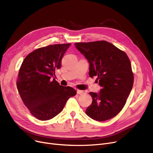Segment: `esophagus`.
<instances>
[{
  "label": "esophagus",
  "mask_w": 153,
  "mask_h": 153,
  "mask_svg": "<svg viewBox=\"0 0 153 153\" xmlns=\"http://www.w3.org/2000/svg\"><path fill=\"white\" fill-rule=\"evenodd\" d=\"M84 92L83 91H81V90H77V94H84Z\"/></svg>",
  "instance_id": "esophagus-1"
}]
</instances>
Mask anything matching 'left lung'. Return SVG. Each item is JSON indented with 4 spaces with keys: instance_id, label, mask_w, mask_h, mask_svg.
Returning a JSON list of instances; mask_svg holds the SVG:
<instances>
[{
    "instance_id": "8db88e82",
    "label": "left lung",
    "mask_w": 153,
    "mask_h": 153,
    "mask_svg": "<svg viewBox=\"0 0 153 153\" xmlns=\"http://www.w3.org/2000/svg\"><path fill=\"white\" fill-rule=\"evenodd\" d=\"M89 63V76H97L101 89L89 92L92 102L85 114L103 122L115 117L125 106L133 85L130 61L126 54L106 41L76 43Z\"/></svg>"
}]
</instances>
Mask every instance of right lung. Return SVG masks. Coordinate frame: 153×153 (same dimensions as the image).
<instances>
[{"mask_svg":"<svg viewBox=\"0 0 153 153\" xmlns=\"http://www.w3.org/2000/svg\"><path fill=\"white\" fill-rule=\"evenodd\" d=\"M71 45L38 48L28 54L22 64L17 89L30 113L40 120H50L59 114L67 100L77 93L73 88L60 85L54 78L52 79Z\"/></svg>","mask_w":153,"mask_h":153,"instance_id":"right-lung-1","label":"right lung"}]
</instances>
